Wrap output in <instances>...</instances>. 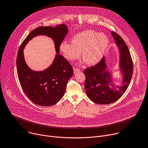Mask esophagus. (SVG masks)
<instances>
[{
  "label": "esophagus",
  "mask_w": 148,
  "mask_h": 148,
  "mask_svg": "<svg viewBox=\"0 0 148 148\" xmlns=\"http://www.w3.org/2000/svg\"><path fill=\"white\" fill-rule=\"evenodd\" d=\"M80 71V70L79 69L76 68H73V72H74V73H76L77 72H79Z\"/></svg>",
  "instance_id": "obj_1"
}]
</instances>
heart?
Listing matches in <instances>:
<instances>
[{"mask_svg":"<svg viewBox=\"0 0 148 148\" xmlns=\"http://www.w3.org/2000/svg\"><path fill=\"white\" fill-rule=\"evenodd\" d=\"M108 46V39L105 34L86 30L75 35L71 43L62 42L60 49L64 56L69 61L79 58L82 52L83 60L87 65H95L102 60Z\"/></svg>","mask_w":148,"mask_h":148,"instance_id":"obj_1","label":"heart"}]
</instances>
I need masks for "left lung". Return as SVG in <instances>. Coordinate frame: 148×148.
<instances>
[{
	"mask_svg": "<svg viewBox=\"0 0 148 148\" xmlns=\"http://www.w3.org/2000/svg\"><path fill=\"white\" fill-rule=\"evenodd\" d=\"M111 34L120 51L119 66L123 75L120 85L112 82V76L108 71L104 57L95 66L83 71L86 94L93 102L99 104H108L119 100L127 90L133 73V62L126 43L116 33L111 32Z\"/></svg>",
	"mask_w": 148,
	"mask_h": 148,
	"instance_id": "left-lung-1",
	"label": "left lung"
}]
</instances>
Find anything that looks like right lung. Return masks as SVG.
<instances>
[{"mask_svg": "<svg viewBox=\"0 0 148 148\" xmlns=\"http://www.w3.org/2000/svg\"><path fill=\"white\" fill-rule=\"evenodd\" d=\"M68 33L66 25L55 27H40L33 30L21 43L16 60L18 80L22 89L32 101L41 106L55 104L64 96L66 84L73 73V68L66 59L60 55V47ZM38 35L51 38L54 41L57 53L53 63L43 71L32 70L26 64L23 49L27 42Z\"/></svg>", "mask_w": 148, "mask_h": 148, "instance_id": "right-lung-1", "label": "right lung"}]
</instances>
